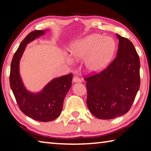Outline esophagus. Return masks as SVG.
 <instances>
[{
    "label": "esophagus",
    "mask_w": 151,
    "mask_h": 151,
    "mask_svg": "<svg viewBox=\"0 0 151 151\" xmlns=\"http://www.w3.org/2000/svg\"><path fill=\"white\" fill-rule=\"evenodd\" d=\"M73 83H81V78H78L77 76H74V77H73Z\"/></svg>",
    "instance_id": "34e87169"
}]
</instances>
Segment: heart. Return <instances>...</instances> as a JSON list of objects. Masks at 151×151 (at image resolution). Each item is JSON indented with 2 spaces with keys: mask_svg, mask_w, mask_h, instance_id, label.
I'll return each mask as SVG.
<instances>
[{
  "mask_svg": "<svg viewBox=\"0 0 151 151\" xmlns=\"http://www.w3.org/2000/svg\"><path fill=\"white\" fill-rule=\"evenodd\" d=\"M115 44L110 37L92 35L74 45L70 55L75 60H85L86 69L91 73L100 71L108 65L113 55Z\"/></svg>",
  "mask_w": 151,
  "mask_h": 151,
  "instance_id": "obj_1",
  "label": "heart"
}]
</instances>
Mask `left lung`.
<instances>
[{
  "mask_svg": "<svg viewBox=\"0 0 151 151\" xmlns=\"http://www.w3.org/2000/svg\"><path fill=\"white\" fill-rule=\"evenodd\" d=\"M116 35L119 40L116 58L101 73L85 78L86 104L100 119L126 114L140 87V60L136 49L129 39Z\"/></svg>",
  "mask_w": 151,
  "mask_h": 151,
  "instance_id": "1",
  "label": "left lung"
}]
</instances>
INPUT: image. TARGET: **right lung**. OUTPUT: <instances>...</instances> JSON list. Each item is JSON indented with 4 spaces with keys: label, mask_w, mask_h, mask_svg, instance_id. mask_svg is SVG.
Returning <instances> with one entry per match:
<instances>
[{
    "label": "right lung",
    "mask_w": 151,
    "mask_h": 151,
    "mask_svg": "<svg viewBox=\"0 0 151 151\" xmlns=\"http://www.w3.org/2000/svg\"><path fill=\"white\" fill-rule=\"evenodd\" d=\"M47 30H35L24 38L12 58L10 73V85L20 111L30 118L41 122L52 121L60 115L64 99L72 86L73 80L72 74L55 78L37 93L28 91L24 85L19 64L25 48Z\"/></svg>",
    "instance_id": "obj_1"
}]
</instances>
